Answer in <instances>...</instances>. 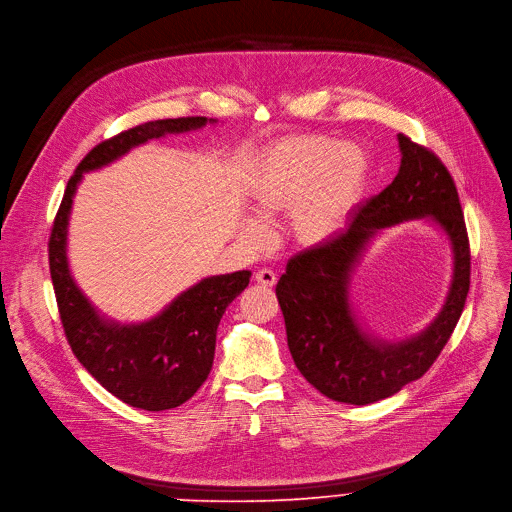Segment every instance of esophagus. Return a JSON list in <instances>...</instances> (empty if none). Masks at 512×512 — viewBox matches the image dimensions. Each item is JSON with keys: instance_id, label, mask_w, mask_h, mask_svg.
<instances>
[{"instance_id": "34e87169", "label": "esophagus", "mask_w": 512, "mask_h": 512, "mask_svg": "<svg viewBox=\"0 0 512 512\" xmlns=\"http://www.w3.org/2000/svg\"><path fill=\"white\" fill-rule=\"evenodd\" d=\"M255 280H257L259 284H263V286H274L276 280H278V276H276V272L270 270V268H261V270L255 272Z\"/></svg>"}]
</instances>
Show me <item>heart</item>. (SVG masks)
<instances>
[{
	"instance_id": "1",
	"label": "heart",
	"mask_w": 512,
	"mask_h": 512,
	"mask_svg": "<svg viewBox=\"0 0 512 512\" xmlns=\"http://www.w3.org/2000/svg\"><path fill=\"white\" fill-rule=\"evenodd\" d=\"M366 173V154L355 144L322 136L291 138L265 157L253 190L255 209L263 219L293 211L299 240L326 242L358 205ZM263 219L251 217L242 226L244 240L253 247L268 238Z\"/></svg>"
}]
</instances>
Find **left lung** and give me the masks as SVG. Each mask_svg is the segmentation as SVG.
<instances>
[{
	"label": "left lung",
	"instance_id": "obj_1",
	"mask_svg": "<svg viewBox=\"0 0 512 512\" xmlns=\"http://www.w3.org/2000/svg\"><path fill=\"white\" fill-rule=\"evenodd\" d=\"M402 165L395 180L353 209L345 230L295 255L276 284L295 366L322 395L366 406L420 379L460 320L471 284V251L460 198L450 171L435 152L397 136ZM429 218L449 236L455 259L451 291L436 320L404 342L376 340L350 307L354 265L383 227Z\"/></svg>",
	"mask_w": 512,
	"mask_h": 512
}]
</instances>
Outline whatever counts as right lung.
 I'll return each mask as SVG.
<instances>
[{
  "instance_id": "1",
  "label": "right lung",
  "mask_w": 512,
  "mask_h": 512,
  "mask_svg": "<svg viewBox=\"0 0 512 512\" xmlns=\"http://www.w3.org/2000/svg\"><path fill=\"white\" fill-rule=\"evenodd\" d=\"M215 119L180 117L148 121L104 140L85 154L66 184L50 234V274L64 335L83 368L121 402L161 412L182 406L198 391L213 366L215 337L226 307L249 286L251 272L209 276L177 295L161 314L138 324L104 318L69 270L66 234L73 196L83 173L121 159L131 148L165 133L201 129Z\"/></svg>"
}]
</instances>
